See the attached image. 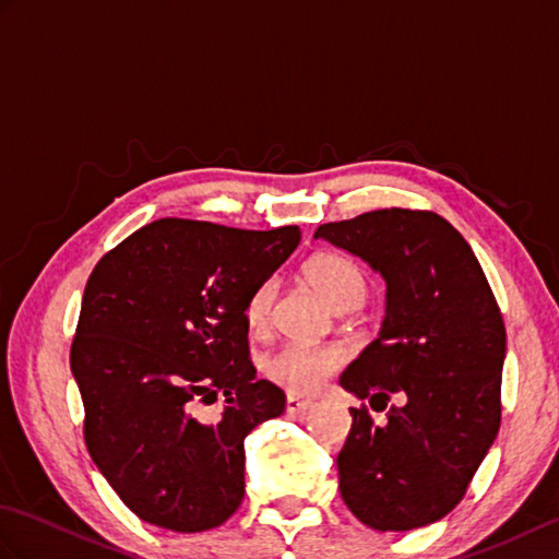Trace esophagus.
Wrapping results in <instances>:
<instances>
[{"mask_svg":"<svg viewBox=\"0 0 559 559\" xmlns=\"http://www.w3.org/2000/svg\"><path fill=\"white\" fill-rule=\"evenodd\" d=\"M312 408V401H305V399H298V396H288L286 399V413L293 415V418H302V415H307V411Z\"/></svg>","mask_w":559,"mask_h":559,"instance_id":"1","label":"esophagus"}]
</instances>
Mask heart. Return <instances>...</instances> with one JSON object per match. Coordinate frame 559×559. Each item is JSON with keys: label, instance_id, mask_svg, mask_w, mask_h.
<instances>
[{"label": "heart", "instance_id": "b5f03b06", "mask_svg": "<svg viewBox=\"0 0 559 559\" xmlns=\"http://www.w3.org/2000/svg\"><path fill=\"white\" fill-rule=\"evenodd\" d=\"M302 276L324 295L334 310H353L367 295V278L353 259L341 252H317L302 264ZM273 283L264 281L247 295L245 324L249 331H264L271 319ZM343 365V353L334 346H302L286 343L264 360V374L293 396H310Z\"/></svg>", "mask_w": 559, "mask_h": 559}]
</instances>
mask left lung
I'll return each mask as SVG.
<instances>
[{
  "label": "left lung",
  "mask_w": 559,
  "mask_h": 559,
  "mask_svg": "<svg viewBox=\"0 0 559 559\" xmlns=\"http://www.w3.org/2000/svg\"><path fill=\"white\" fill-rule=\"evenodd\" d=\"M314 237L362 257L386 281L379 338L341 386L384 411L350 408L338 454L343 502L365 526L411 531L454 509L502 420L507 331L488 278L461 233L432 211L379 209L319 225Z\"/></svg>",
  "instance_id": "obj_1"
}]
</instances>
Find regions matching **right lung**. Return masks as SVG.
<instances>
[{
  "instance_id": "right-lung-1",
  "label": "right lung",
  "mask_w": 559,
  "mask_h": 559,
  "mask_svg": "<svg viewBox=\"0 0 559 559\" xmlns=\"http://www.w3.org/2000/svg\"><path fill=\"white\" fill-rule=\"evenodd\" d=\"M298 245V225L160 218L88 276L69 355L83 439L141 521L199 533L240 507L245 437L286 408L276 384L254 379L242 310ZM218 397L221 416L195 418Z\"/></svg>"
}]
</instances>
